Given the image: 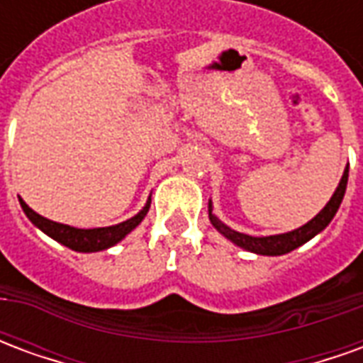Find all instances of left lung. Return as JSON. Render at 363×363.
Masks as SVG:
<instances>
[{"mask_svg": "<svg viewBox=\"0 0 363 363\" xmlns=\"http://www.w3.org/2000/svg\"><path fill=\"white\" fill-rule=\"evenodd\" d=\"M346 184H348V167L344 169L342 179L338 182L335 194L328 200L327 206H325L311 221H307L305 225L294 229V231H289V233H281V235L251 237L245 235V233H239L235 229L228 228L225 223H221V221L213 216L212 202L208 206L210 221H212V225L220 231L221 235L228 237L231 243H235L237 247H241L245 251L257 252V255H267V257H278V255H286V252L294 251L297 247H301V245L307 243L309 239H313L317 233H320L323 229L327 228L328 223H330V220L335 218V213L338 212V208H340L344 192H346Z\"/></svg>", "mask_w": 363, "mask_h": 363, "instance_id": "obj_1", "label": "left lung"}]
</instances>
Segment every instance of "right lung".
Segmentation results:
<instances>
[{
  "label": "right lung",
  "mask_w": 363,
  "mask_h": 363,
  "mask_svg": "<svg viewBox=\"0 0 363 363\" xmlns=\"http://www.w3.org/2000/svg\"><path fill=\"white\" fill-rule=\"evenodd\" d=\"M21 208L23 212L27 213V218L36 228L44 231L46 235L56 239L58 243L66 245L67 249L72 251H79V252H96V251H104L108 249L112 245H116L118 241H122L124 237L132 231L134 228H138L142 220L145 218V213L150 210L151 198L147 200V204L143 206L142 212H138L134 218L130 220L122 221L118 225H111V228H95V229H77L72 228V225H64V223H58V221H52L43 218L40 213H36L35 210H30L23 200L19 198Z\"/></svg>",
  "instance_id": "right-lung-1"
}]
</instances>
